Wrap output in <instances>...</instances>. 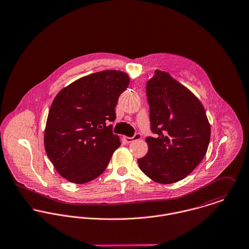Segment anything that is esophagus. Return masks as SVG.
I'll use <instances>...</instances> for the list:
<instances>
[{"instance_id": "obj_1", "label": "esophagus", "mask_w": 249, "mask_h": 249, "mask_svg": "<svg viewBox=\"0 0 249 249\" xmlns=\"http://www.w3.org/2000/svg\"><path fill=\"white\" fill-rule=\"evenodd\" d=\"M141 138V135L140 134H136L133 138H129V137H123V139L127 142V143H131V142H133V141H135V140H139Z\"/></svg>"}]
</instances>
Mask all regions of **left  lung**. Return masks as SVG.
Masks as SVG:
<instances>
[{"mask_svg": "<svg viewBox=\"0 0 249 249\" xmlns=\"http://www.w3.org/2000/svg\"><path fill=\"white\" fill-rule=\"evenodd\" d=\"M151 129L148 153L138 163L152 180L170 184L186 178L204 158L211 128L203 105L167 71H156L147 83Z\"/></svg>", "mask_w": 249, "mask_h": 249, "instance_id": "obj_1", "label": "left lung"}]
</instances>
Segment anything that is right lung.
Returning <instances> with one entry per match:
<instances>
[{
  "mask_svg": "<svg viewBox=\"0 0 249 249\" xmlns=\"http://www.w3.org/2000/svg\"><path fill=\"white\" fill-rule=\"evenodd\" d=\"M130 83L120 71H102L63 88L49 111L44 145L61 177L83 184L107 168L119 137L108 121L115 119L118 96Z\"/></svg>",
  "mask_w": 249,
  "mask_h": 249,
  "instance_id": "1",
  "label": "right lung"
}]
</instances>
